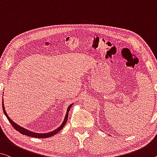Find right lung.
Returning <instances> with one entry per match:
<instances>
[{"label":"right lung","mask_w":157,"mask_h":157,"mask_svg":"<svg viewBox=\"0 0 157 157\" xmlns=\"http://www.w3.org/2000/svg\"><path fill=\"white\" fill-rule=\"evenodd\" d=\"M72 106V104L69 106L68 109H67V114L66 116H65V118L64 119V121L62 123L61 126L57 128V129L54 130L53 131L50 132H48V133H36V132H33L32 131H28L27 129H25L24 128L21 127L20 126H19L15 123L13 122V121H12L10 119V117L7 114V113L6 112V109H5V107H4V105H3V112L5 115L6 116L7 119H8V121L10 123L12 126L14 127V128L17 130L18 132H20V133L23 134V135H25V136H30V137H38V138H45V137H51L52 136H54V135L57 134V132L59 131H61V130L63 128V127L64 126L65 124H66L67 121V119H68V115H69V109H70L71 107Z\"/></svg>","instance_id":"right-lung-1"}]
</instances>
